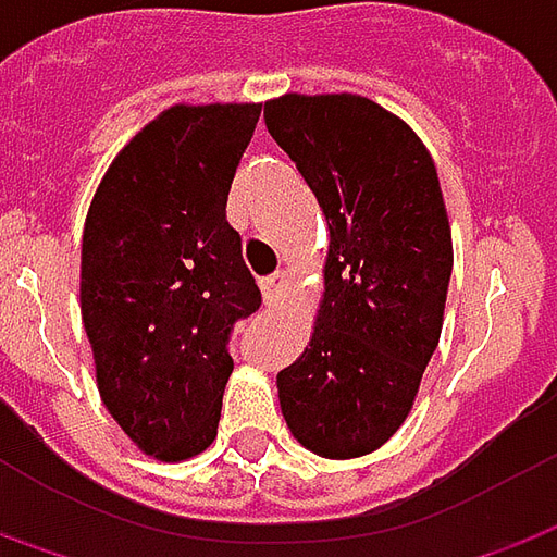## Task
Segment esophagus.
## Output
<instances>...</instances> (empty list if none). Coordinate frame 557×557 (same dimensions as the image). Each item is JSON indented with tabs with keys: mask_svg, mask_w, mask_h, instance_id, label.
<instances>
[{
	"mask_svg": "<svg viewBox=\"0 0 557 557\" xmlns=\"http://www.w3.org/2000/svg\"><path fill=\"white\" fill-rule=\"evenodd\" d=\"M286 283H289V280H286L283 271H277V274H271V277L262 280V298H265L268 307L277 305L280 298L286 295Z\"/></svg>",
	"mask_w": 557,
	"mask_h": 557,
	"instance_id": "obj_1",
	"label": "esophagus"
}]
</instances>
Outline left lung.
I'll return each mask as SVG.
<instances>
[{
  "label": "left lung",
  "instance_id": "8db88e82",
  "mask_svg": "<svg viewBox=\"0 0 557 557\" xmlns=\"http://www.w3.org/2000/svg\"><path fill=\"white\" fill-rule=\"evenodd\" d=\"M271 138L329 223L325 292L310 346L277 373L295 441L359 458L404 425L437 349L453 232L434 159L404 120L364 96H280Z\"/></svg>",
  "mask_w": 557,
  "mask_h": 557
}]
</instances>
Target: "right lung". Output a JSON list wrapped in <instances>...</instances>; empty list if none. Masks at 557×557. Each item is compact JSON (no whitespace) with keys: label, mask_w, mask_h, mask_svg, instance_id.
Listing matches in <instances>:
<instances>
[{"label":"right lung","mask_w":557,"mask_h":557,"mask_svg":"<svg viewBox=\"0 0 557 557\" xmlns=\"http://www.w3.org/2000/svg\"><path fill=\"white\" fill-rule=\"evenodd\" d=\"M262 104H174L132 138L89 205L81 317L108 413L141 453L216 437L228 337L262 305L225 201Z\"/></svg>","instance_id":"add662e5"}]
</instances>
